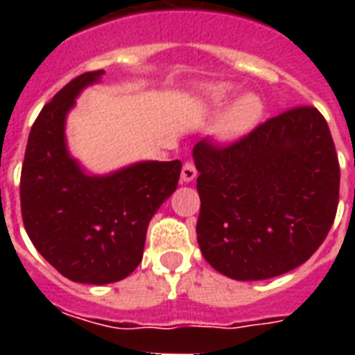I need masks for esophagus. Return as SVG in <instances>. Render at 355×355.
<instances>
[{"mask_svg": "<svg viewBox=\"0 0 355 355\" xmlns=\"http://www.w3.org/2000/svg\"><path fill=\"white\" fill-rule=\"evenodd\" d=\"M180 178H182V182H193L195 178H197V169L191 162H186L182 167V173H180Z\"/></svg>", "mask_w": 355, "mask_h": 355, "instance_id": "1", "label": "esophagus"}]
</instances>
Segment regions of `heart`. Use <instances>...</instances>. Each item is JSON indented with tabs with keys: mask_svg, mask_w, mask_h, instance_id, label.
Instances as JSON below:
<instances>
[{
	"mask_svg": "<svg viewBox=\"0 0 355 355\" xmlns=\"http://www.w3.org/2000/svg\"><path fill=\"white\" fill-rule=\"evenodd\" d=\"M236 86L230 83H216L200 88V99L208 108H219L236 94ZM263 101L256 94H241L230 101L217 116L214 125V139L219 144H236L250 134L263 118Z\"/></svg>",
	"mask_w": 355,
	"mask_h": 355,
	"instance_id": "obj_1",
	"label": "heart"
}]
</instances>
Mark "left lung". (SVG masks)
I'll return each mask as SVG.
<instances>
[{
	"label": "left lung",
	"instance_id": "left-lung-1",
	"mask_svg": "<svg viewBox=\"0 0 355 355\" xmlns=\"http://www.w3.org/2000/svg\"><path fill=\"white\" fill-rule=\"evenodd\" d=\"M205 259L234 280H267L297 269L336 219L339 162L313 107L287 110L225 149L193 147Z\"/></svg>",
	"mask_w": 355,
	"mask_h": 355
}]
</instances>
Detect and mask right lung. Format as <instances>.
<instances>
[{"label":"right lung","instance_id":"obj_1","mask_svg":"<svg viewBox=\"0 0 355 355\" xmlns=\"http://www.w3.org/2000/svg\"><path fill=\"white\" fill-rule=\"evenodd\" d=\"M103 69L75 77L38 114L25 149L19 199L27 236L62 276L105 286L127 278L144 258L147 227L177 189L180 160L134 162L107 175L71 156L66 119Z\"/></svg>","mask_w":355,"mask_h":355}]
</instances>
